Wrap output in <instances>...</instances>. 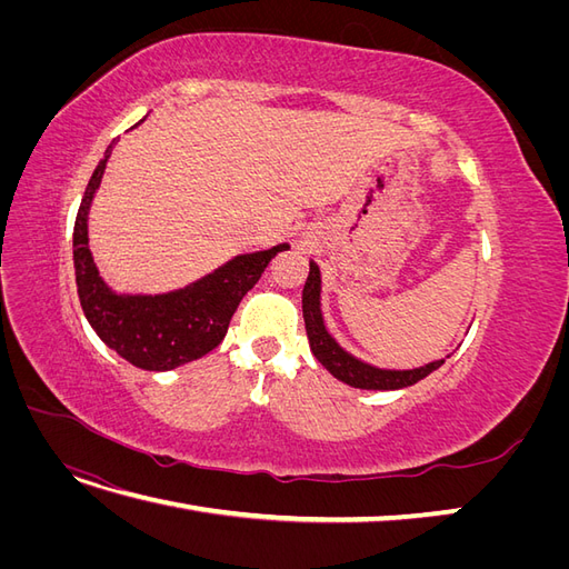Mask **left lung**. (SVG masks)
Instances as JSON below:
<instances>
[{
    "mask_svg": "<svg viewBox=\"0 0 569 569\" xmlns=\"http://www.w3.org/2000/svg\"><path fill=\"white\" fill-rule=\"evenodd\" d=\"M303 322H306V335L308 343H311L313 356L320 363L330 370L337 380L343 385L356 387V389H377V391H389V389H403L416 385L429 372L443 366L441 360H432V363L412 368V370H387V368H375L366 360L351 356L343 351L335 337L327 332L322 311H320V268L316 261H311V272H308V280L303 284Z\"/></svg>",
    "mask_w": 569,
    "mask_h": 569,
    "instance_id": "8db88e82",
    "label": "left lung"
}]
</instances>
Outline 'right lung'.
<instances>
[{"instance_id": "add662e5", "label": "right lung", "mask_w": 569, "mask_h": 569, "mask_svg": "<svg viewBox=\"0 0 569 569\" xmlns=\"http://www.w3.org/2000/svg\"><path fill=\"white\" fill-rule=\"evenodd\" d=\"M111 149L94 168L76 218L73 263L80 306L99 339L128 363L142 370H173L218 347L239 301L261 280L274 253L289 249V244L239 253L201 280L166 295H118L101 280L88 237L90 206Z\"/></svg>"}]
</instances>
